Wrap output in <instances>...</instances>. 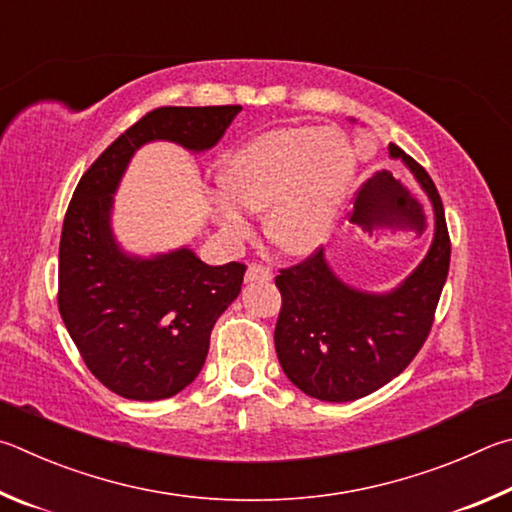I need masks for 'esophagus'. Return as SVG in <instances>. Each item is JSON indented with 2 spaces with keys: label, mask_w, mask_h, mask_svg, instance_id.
Here are the masks:
<instances>
[{
  "label": "esophagus",
  "mask_w": 512,
  "mask_h": 512,
  "mask_svg": "<svg viewBox=\"0 0 512 512\" xmlns=\"http://www.w3.org/2000/svg\"><path fill=\"white\" fill-rule=\"evenodd\" d=\"M272 270L267 265H261V263H251L247 267V274H245V281L251 283V281H272Z\"/></svg>",
  "instance_id": "obj_1"
}]
</instances>
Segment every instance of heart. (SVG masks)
<instances>
[{"label":"heart","instance_id":"1","mask_svg":"<svg viewBox=\"0 0 512 512\" xmlns=\"http://www.w3.org/2000/svg\"><path fill=\"white\" fill-rule=\"evenodd\" d=\"M353 155L337 132L285 128L240 146L222 170L229 200L215 218L231 238L247 236V211H267L265 231L288 254H310L326 240L353 179Z\"/></svg>","mask_w":512,"mask_h":512}]
</instances>
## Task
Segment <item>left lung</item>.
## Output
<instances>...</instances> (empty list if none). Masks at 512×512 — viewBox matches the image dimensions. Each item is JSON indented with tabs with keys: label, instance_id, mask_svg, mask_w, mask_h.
I'll return each mask as SVG.
<instances>
[{
	"label": "left lung",
	"instance_id": "obj_1",
	"mask_svg": "<svg viewBox=\"0 0 512 512\" xmlns=\"http://www.w3.org/2000/svg\"><path fill=\"white\" fill-rule=\"evenodd\" d=\"M434 206V242L425 261L389 294L348 288L330 272L324 251L276 276L281 312L274 346L283 371L310 398L351 402L369 396L407 369L423 348L450 270V233L432 177L396 143ZM425 220V218H423Z\"/></svg>",
	"mask_w": 512,
	"mask_h": 512
}]
</instances>
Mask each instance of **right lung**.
I'll use <instances>...</instances> for the list:
<instances>
[{"instance_id": "right-lung-1", "label": "right lung", "mask_w": 512, "mask_h": 512, "mask_svg": "<svg viewBox=\"0 0 512 512\" xmlns=\"http://www.w3.org/2000/svg\"><path fill=\"white\" fill-rule=\"evenodd\" d=\"M240 105L157 107L85 170L62 224L58 310L94 378L128 400H164L202 371L215 321L238 297L247 265L211 267L191 249L150 261L116 247L112 193L134 150L152 139L215 146Z\"/></svg>"}]
</instances>
